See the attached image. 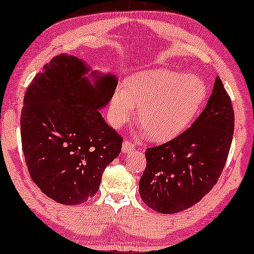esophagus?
<instances>
[{
  "instance_id": "34e87169",
  "label": "esophagus",
  "mask_w": 254,
  "mask_h": 254,
  "mask_svg": "<svg viewBox=\"0 0 254 254\" xmlns=\"http://www.w3.org/2000/svg\"><path fill=\"white\" fill-rule=\"evenodd\" d=\"M123 153H129V152H132L134 151V145H132V144H130L129 142H128V140H125V142L123 143Z\"/></svg>"
}]
</instances>
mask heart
<instances>
[{"label":"heart","instance_id":"b5f03b06","mask_svg":"<svg viewBox=\"0 0 254 254\" xmlns=\"http://www.w3.org/2000/svg\"><path fill=\"white\" fill-rule=\"evenodd\" d=\"M111 96L109 120L115 128L129 122L137 109V123L152 142H168L190 126L206 101L203 80L166 69L136 72Z\"/></svg>","mask_w":254,"mask_h":254}]
</instances>
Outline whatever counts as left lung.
<instances>
[{"label":"left lung","mask_w":254,"mask_h":254,"mask_svg":"<svg viewBox=\"0 0 254 254\" xmlns=\"http://www.w3.org/2000/svg\"><path fill=\"white\" fill-rule=\"evenodd\" d=\"M234 110L219 77L202 114L170 142L145 152L139 181L144 203L160 213H176L197 203L216 184L231 149Z\"/></svg>","instance_id":"1"}]
</instances>
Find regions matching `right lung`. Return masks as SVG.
I'll use <instances>...</instances> for the list:
<instances>
[{
  "mask_svg": "<svg viewBox=\"0 0 254 254\" xmlns=\"http://www.w3.org/2000/svg\"><path fill=\"white\" fill-rule=\"evenodd\" d=\"M117 84L114 73L60 54L27 88L20 119L22 150L30 177L46 196L73 205L99 190L104 169L122 151L123 138L100 112Z\"/></svg>",
  "mask_w": 254,
  "mask_h": 254,
  "instance_id": "right-lung-1",
  "label": "right lung"
}]
</instances>
